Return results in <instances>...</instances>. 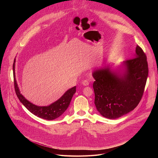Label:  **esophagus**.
Here are the masks:
<instances>
[{
    "instance_id": "34e87169",
    "label": "esophagus",
    "mask_w": 158,
    "mask_h": 158,
    "mask_svg": "<svg viewBox=\"0 0 158 158\" xmlns=\"http://www.w3.org/2000/svg\"><path fill=\"white\" fill-rule=\"evenodd\" d=\"M82 84L84 86H87V85H89V81L87 80H84V81H82Z\"/></svg>"
}]
</instances>
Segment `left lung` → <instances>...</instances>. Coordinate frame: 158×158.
Instances as JSON below:
<instances>
[{"label":"left lung","instance_id":"8db88e82","mask_svg":"<svg viewBox=\"0 0 158 158\" xmlns=\"http://www.w3.org/2000/svg\"><path fill=\"white\" fill-rule=\"evenodd\" d=\"M107 65L93 73L94 104L104 118H119L139 103L148 76L147 57L138 46L133 58L124 61L116 69Z\"/></svg>","mask_w":158,"mask_h":158}]
</instances>
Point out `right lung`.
<instances>
[{
  "mask_svg": "<svg viewBox=\"0 0 158 158\" xmlns=\"http://www.w3.org/2000/svg\"><path fill=\"white\" fill-rule=\"evenodd\" d=\"M15 59L13 64L15 91L17 98L35 116L46 120H53L60 116L69 107L73 95L76 91V86L69 89L56 102L48 106H38L27 100L20 93L15 79Z\"/></svg>",
  "mask_w": 158,
  "mask_h": 158,
  "instance_id": "right-lung-1",
  "label": "right lung"
}]
</instances>
